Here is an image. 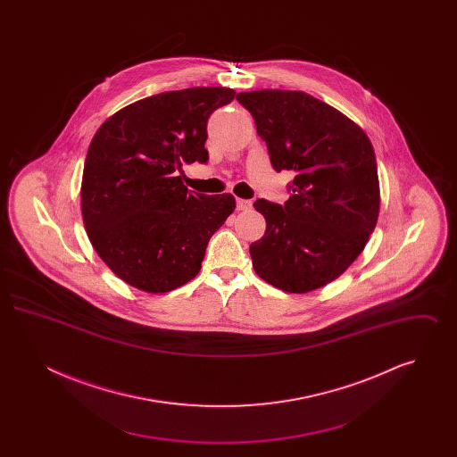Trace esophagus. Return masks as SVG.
Segmentation results:
<instances>
[{
  "instance_id": "34e87169",
  "label": "esophagus",
  "mask_w": 457,
  "mask_h": 457,
  "mask_svg": "<svg viewBox=\"0 0 457 457\" xmlns=\"http://www.w3.org/2000/svg\"><path fill=\"white\" fill-rule=\"evenodd\" d=\"M252 200H243V198H238L237 200V207H238V211H250L252 209Z\"/></svg>"
}]
</instances>
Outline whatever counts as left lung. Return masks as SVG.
<instances>
[{
    "label": "left lung",
    "mask_w": 457,
    "mask_h": 457,
    "mask_svg": "<svg viewBox=\"0 0 457 457\" xmlns=\"http://www.w3.org/2000/svg\"><path fill=\"white\" fill-rule=\"evenodd\" d=\"M272 168L295 174L284 205L259 198L265 235L250 245L255 272L287 293L339 278L375 229L380 194L367 133L343 112L300 90L239 92Z\"/></svg>",
    "instance_id": "8db88e82"
}]
</instances>
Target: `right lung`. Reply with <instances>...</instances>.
Here are the masks:
<instances>
[{
	"instance_id": "obj_1",
	"label": "right lung",
	"mask_w": 457,
	"mask_h": 457,
	"mask_svg": "<svg viewBox=\"0 0 457 457\" xmlns=\"http://www.w3.org/2000/svg\"><path fill=\"white\" fill-rule=\"evenodd\" d=\"M194 87L140 99L94 135L82 178V218L99 257L125 283L166 293L194 279L211 237L235 211L231 194L181 183L183 162L205 164L207 120L235 99Z\"/></svg>"
}]
</instances>
